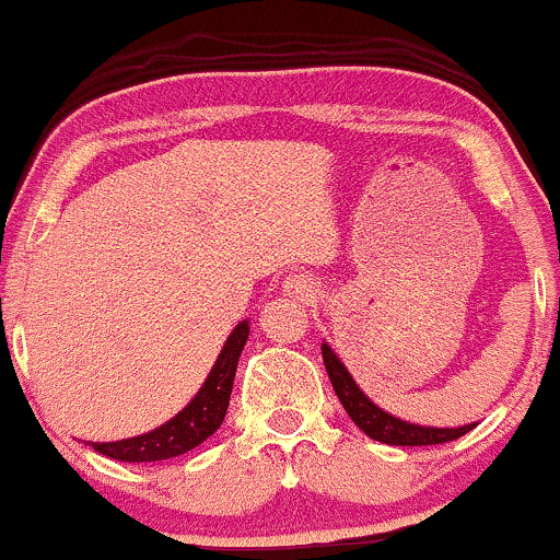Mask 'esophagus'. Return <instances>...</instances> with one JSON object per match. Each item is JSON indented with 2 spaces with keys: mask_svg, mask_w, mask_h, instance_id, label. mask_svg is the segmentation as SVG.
I'll use <instances>...</instances> for the list:
<instances>
[{
  "mask_svg": "<svg viewBox=\"0 0 560 560\" xmlns=\"http://www.w3.org/2000/svg\"><path fill=\"white\" fill-rule=\"evenodd\" d=\"M284 294L298 302H313L318 298V281L307 273H292L284 279Z\"/></svg>",
  "mask_w": 560,
  "mask_h": 560,
  "instance_id": "obj_1",
  "label": "esophagus"
}]
</instances>
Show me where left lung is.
<instances>
[{
    "instance_id": "left-lung-1",
    "label": "left lung",
    "mask_w": 560,
    "mask_h": 560,
    "mask_svg": "<svg viewBox=\"0 0 560 560\" xmlns=\"http://www.w3.org/2000/svg\"><path fill=\"white\" fill-rule=\"evenodd\" d=\"M323 362H326V373L331 378V386L339 396V401L345 404L347 415L352 417V422L362 433L373 438V441L390 443V446H435V443H448L456 438L467 435L477 422L462 428H430V425H415V422L399 420V417L388 415L386 409H381L378 404L370 401L368 394L357 386L345 362L339 360V354L331 347H320Z\"/></svg>"
}]
</instances>
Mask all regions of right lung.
<instances>
[{
    "instance_id": "right-lung-1",
    "label": "right lung",
    "mask_w": 560,
    "mask_h": 560,
    "mask_svg": "<svg viewBox=\"0 0 560 560\" xmlns=\"http://www.w3.org/2000/svg\"><path fill=\"white\" fill-rule=\"evenodd\" d=\"M247 336H250V320H240L234 326V331L229 334L224 347H221L219 360L213 362L203 386L192 396L190 404L179 415H174L170 422L153 428L151 433L122 438V441L88 443H91L93 451L109 456V459L138 464L174 459V456H182L195 446H200L224 422L229 396H232L234 373H237V362L242 349H245Z\"/></svg>"
}]
</instances>
